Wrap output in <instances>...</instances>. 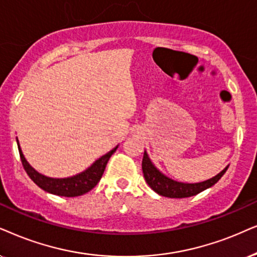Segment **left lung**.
Returning <instances> with one entry per match:
<instances>
[{"mask_svg": "<svg viewBox=\"0 0 257 257\" xmlns=\"http://www.w3.org/2000/svg\"><path fill=\"white\" fill-rule=\"evenodd\" d=\"M228 167L218 173L216 176L211 177V179L203 181V182L198 183H183L174 181L166 175H163L159 169L150 161L148 154L145 152L142 160V170L143 175H145L146 182L149 184V187L161 196L164 197H172V198H183L190 197L194 195L200 194L201 191L208 189V188L213 187L224 173L227 172Z\"/></svg>", "mask_w": 257, "mask_h": 257, "instance_id": "left-lung-1", "label": "left lung"}]
</instances>
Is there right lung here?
I'll return each mask as SVG.
<instances>
[{"label":"right lung","mask_w":257,"mask_h":257,"mask_svg":"<svg viewBox=\"0 0 257 257\" xmlns=\"http://www.w3.org/2000/svg\"><path fill=\"white\" fill-rule=\"evenodd\" d=\"M17 147H19L20 157H21L23 168H25L30 179L34 181V183H36L44 191L64 197L81 196V195L88 193V191L93 189L98 183V181L101 180L102 175H103L105 166H107L110 156L117 149V147H115L114 149L105 154V155L101 156L100 159L95 161L87 170H84L81 174H77V175L71 177H66V179H53V177L44 176L42 174L37 173L27 162L26 157L23 156L22 150L20 148L19 141H17Z\"/></svg>","instance_id":"right-lung-1"}]
</instances>
